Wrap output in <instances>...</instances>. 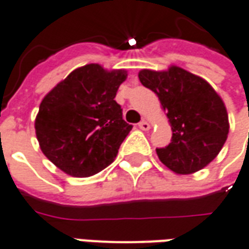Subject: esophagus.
<instances>
[{
  "instance_id": "34e87169",
  "label": "esophagus",
  "mask_w": 249,
  "mask_h": 249,
  "mask_svg": "<svg viewBox=\"0 0 249 249\" xmlns=\"http://www.w3.org/2000/svg\"><path fill=\"white\" fill-rule=\"evenodd\" d=\"M138 127L141 128V130H143V131H147V130H150V124L146 121H142L138 124Z\"/></svg>"
}]
</instances>
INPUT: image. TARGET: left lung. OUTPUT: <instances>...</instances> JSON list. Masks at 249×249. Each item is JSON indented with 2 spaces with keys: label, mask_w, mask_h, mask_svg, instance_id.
<instances>
[{
  "label": "left lung",
  "mask_w": 249,
  "mask_h": 249,
  "mask_svg": "<svg viewBox=\"0 0 249 249\" xmlns=\"http://www.w3.org/2000/svg\"><path fill=\"white\" fill-rule=\"evenodd\" d=\"M138 77L157 93L172 126V142L157 149L160 161L176 174H192L217 157L228 138V112L209 83L177 65L166 71L142 70Z\"/></svg>",
  "instance_id": "obj_1"
}]
</instances>
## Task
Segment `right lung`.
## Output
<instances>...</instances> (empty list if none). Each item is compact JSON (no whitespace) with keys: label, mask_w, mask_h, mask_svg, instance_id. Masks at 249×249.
<instances>
[{"label":"right lung","mask_w":249,"mask_h":249,"mask_svg":"<svg viewBox=\"0 0 249 249\" xmlns=\"http://www.w3.org/2000/svg\"><path fill=\"white\" fill-rule=\"evenodd\" d=\"M126 79V70L87 64L44 96L35 121L36 137L44 156L60 170L89 177L114 162L133 128L114 100Z\"/></svg>","instance_id":"obj_1"}]
</instances>
